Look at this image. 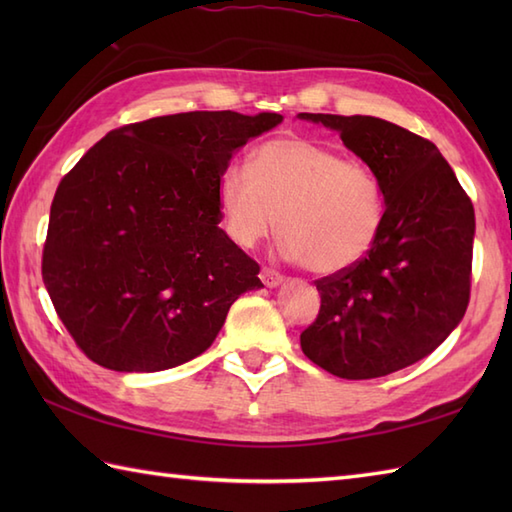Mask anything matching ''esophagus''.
Listing matches in <instances>:
<instances>
[{
    "label": "esophagus",
    "instance_id": "34e87169",
    "mask_svg": "<svg viewBox=\"0 0 512 512\" xmlns=\"http://www.w3.org/2000/svg\"><path fill=\"white\" fill-rule=\"evenodd\" d=\"M262 281H264V286H268V288H277L281 281H284V275L281 273H277L275 268H262Z\"/></svg>",
    "mask_w": 512,
    "mask_h": 512
}]
</instances>
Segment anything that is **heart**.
I'll return each mask as SVG.
<instances>
[{"label":"heart","mask_w":512,"mask_h":512,"mask_svg":"<svg viewBox=\"0 0 512 512\" xmlns=\"http://www.w3.org/2000/svg\"><path fill=\"white\" fill-rule=\"evenodd\" d=\"M217 204L237 246L253 248L279 226L284 257L317 275L361 264L385 220L376 173L301 136L266 140L248 167H226L217 180Z\"/></svg>","instance_id":"b5f03b06"}]
</instances>
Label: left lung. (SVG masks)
Returning <instances> with one entry per match:
<instances>
[{"instance_id": "left-lung-1", "label": "left lung", "mask_w": 512, "mask_h": 512, "mask_svg": "<svg viewBox=\"0 0 512 512\" xmlns=\"http://www.w3.org/2000/svg\"><path fill=\"white\" fill-rule=\"evenodd\" d=\"M339 132L376 173L385 220L361 264L314 281L317 319L301 350L339 378L387 376L431 354L471 297L475 211L431 140L374 116L299 114Z\"/></svg>"}]
</instances>
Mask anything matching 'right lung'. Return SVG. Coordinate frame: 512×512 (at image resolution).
Segmentation results:
<instances>
[{"label": "right lung", "instance_id": "1", "mask_svg": "<svg viewBox=\"0 0 512 512\" xmlns=\"http://www.w3.org/2000/svg\"><path fill=\"white\" fill-rule=\"evenodd\" d=\"M275 112H187L112 129L59 182L41 275L81 352L160 372L211 347L228 308L262 288L222 228L217 180Z\"/></svg>", "mask_w": 512, "mask_h": 512}]
</instances>
